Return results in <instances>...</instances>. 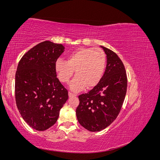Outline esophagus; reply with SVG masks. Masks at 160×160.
Segmentation results:
<instances>
[{"instance_id":"obj_1","label":"esophagus","mask_w":160,"mask_h":160,"mask_svg":"<svg viewBox=\"0 0 160 160\" xmlns=\"http://www.w3.org/2000/svg\"><path fill=\"white\" fill-rule=\"evenodd\" d=\"M74 96H76V95L74 94V93H72L71 92H69V98H71V97H74Z\"/></svg>"}]
</instances>
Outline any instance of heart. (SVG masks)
<instances>
[{"mask_svg": "<svg viewBox=\"0 0 160 160\" xmlns=\"http://www.w3.org/2000/svg\"><path fill=\"white\" fill-rule=\"evenodd\" d=\"M105 67V52L93 47L79 48L70 53L67 61L58 59L55 63L58 79L62 83L69 82L75 71L76 77L69 85L73 91L95 87L102 79Z\"/></svg>", "mask_w": 160, "mask_h": 160, "instance_id": "obj_1", "label": "heart"}]
</instances>
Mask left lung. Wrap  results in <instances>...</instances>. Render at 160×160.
<instances>
[{
    "label": "left lung",
    "mask_w": 160,
    "mask_h": 160,
    "mask_svg": "<svg viewBox=\"0 0 160 160\" xmlns=\"http://www.w3.org/2000/svg\"><path fill=\"white\" fill-rule=\"evenodd\" d=\"M107 55V65L99 83L79 95L76 109L79 123L90 132H99L112 123L122 107L128 79L123 62L115 52L101 46Z\"/></svg>",
    "instance_id": "left-lung-1"
}]
</instances>
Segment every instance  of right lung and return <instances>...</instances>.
<instances>
[{
    "label": "right lung",
    "instance_id": "1",
    "mask_svg": "<svg viewBox=\"0 0 160 160\" xmlns=\"http://www.w3.org/2000/svg\"><path fill=\"white\" fill-rule=\"evenodd\" d=\"M65 47L49 41L38 43L22 56L15 74V100L22 119L45 131L57 121L68 91L57 77L55 63Z\"/></svg>",
    "mask_w": 160,
    "mask_h": 160
}]
</instances>
